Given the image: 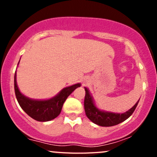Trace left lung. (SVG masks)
Instances as JSON below:
<instances>
[{
    "label": "left lung",
    "mask_w": 157,
    "mask_h": 157,
    "mask_svg": "<svg viewBox=\"0 0 157 157\" xmlns=\"http://www.w3.org/2000/svg\"><path fill=\"white\" fill-rule=\"evenodd\" d=\"M85 91H86V96L84 100V108L86 116L94 123L103 127L116 125L125 121L134 113L140 101L139 100L131 109L125 113L110 112V111L99 109L95 105L93 97L89 92V90L85 87Z\"/></svg>",
    "instance_id": "obj_1"
}]
</instances>
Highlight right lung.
I'll return each mask as SVG.
<instances>
[{"label":"right lung","mask_w":157,"mask_h":157,"mask_svg":"<svg viewBox=\"0 0 157 157\" xmlns=\"http://www.w3.org/2000/svg\"><path fill=\"white\" fill-rule=\"evenodd\" d=\"M16 77L17 74L15 71L14 80L15 92L20 106L29 116L39 122L50 121L57 117L60 113L63 105L67 97L81 86L80 83H77L64 88L57 95L48 100H34L26 97L20 91Z\"/></svg>","instance_id":"1"}]
</instances>
